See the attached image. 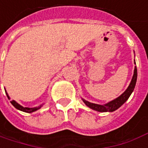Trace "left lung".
<instances>
[{
    "label": "left lung",
    "mask_w": 148,
    "mask_h": 148,
    "mask_svg": "<svg viewBox=\"0 0 148 148\" xmlns=\"http://www.w3.org/2000/svg\"><path fill=\"white\" fill-rule=\"evenodd\" d=\"M134 64H135V62H134ZM136 80H137V68L135 66L134 70V75H133V77L131 79V81H130L128 88H127V90L124 92L122 95L119 96V97H117L116 99L113 100V101H111L105 104V105L91 103L88 101H85L84 99L82 100H83L84 103L92 110H94L98 111V112H113V111L118 110L120 106H122L123 104L127 101V99L130 97V94L132 93V92L134 91L135 84H136Z\"/></svg>",
    "instance_id": "8db88e82"
}]
</instances>
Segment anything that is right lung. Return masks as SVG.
Returning <instances> with one entry per match:
<instances>
[{
  "instance_id": "add662e5",
  "label": "right lung",
  "mask_w": 148,
  "mask_h": 148,
  "mask_svg": "<svg viewBox=\"0 0 148 148\" xmlns=\"http://www.w3.org/2000/svg\"><path fill=\"white\" fill-rule=\"evenodd\" d=\"M6 92V91H5ZM6 95H7V97H8V98L9 99H10V97H9V95H8V93L6 92ZM11 103H12V105L14 106L16 109H18V110H21V111H23V112H25V113H32V112H34V111H36L38 110H39L40 108L42 107V105L40 106H38V107H34V108H28V107H23V106H21V105H19V104L18 103V102H16L15 101H10Z\"/></svg>"
}]
</instances>
